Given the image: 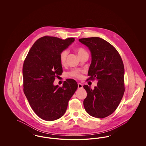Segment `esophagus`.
<instances>
[{
  "label": "esophagus",
  "mask_w": 146,
  "mask_h": 146,
  "mask_svg": "<svg viewBox=\"0 0 146 146\" xmlns=\"http://www.w3.org/2000/svg\"><path fill=\"white\" fill-rule=\"evenodd\" d=\"M83 87V85L82 84L79 83H78V89H82Z\"/></svg>",
  "instance_id": "obj_1"
}]
</instances>
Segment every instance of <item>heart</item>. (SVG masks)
Wrapping results in <instances>:
<instances>
[{
    "mask_svg": "<svg viewBox=\"0 0 146 146\" xmlns=\"http://www.w3.org/2000/svg\"><path fill=\"white\" fill-rule=\"evenodd\" d=\"M76 52L78 54V56L81 55L82 54H83L84 53L86 52V51L84 49L82 48H76ZM68 55V51L67 50H63L61 53L60 55V61L61 64H64L66 63V58L67 56ZM69 75L72 76H74V77H76V78H80L81 77V73L80 72L79 70H73L71 72H70L69 73Z\"/></svg>",
    "mask_w": 146,
    "mask_h": 146,
    "instance_id": "b5f03b06",
    "label": "heart"
}]
</instances>
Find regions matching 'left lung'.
<instances>
[{
    "label": "left lung",
    "instance_id": "obj_1",
    "mask_svg": "<svg viewBox=\"0 0 146 146\" xmlns=\"http://www.w3.org/2000/svg\"><path fill=\"white\" fill-rule=\"evenodd\" d=\"M91 52V63L88 80H97L94 90L87 85L84 106L94 117L104 118L116 110L125 91L124 67L118 51L110 43L98 37L79 39Z\"/></svg>",
    "mask_w": 146,
    "mask_h": 146
}]
</instances>
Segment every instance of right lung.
<instances>
[{
    "label": "right lung",
    "instance_id": "obj_1",
    "mask_svg": "<svg viewBox=\"0 0 146 146\" xmlns=\"http://www.w3.org/2000/svg\"><path fill=\"white\" fill-rule=\"evenodd\" d=\"M74 40L42 37L34 43L24 61L23 91L33 111L43 120L53 121L62 117L78 88L72 79H67L62 87L53 84L63 72L60 53Z\"/></svg>",
    "mask_w": 146,
    "mask_h": 146
}]
</instances>
